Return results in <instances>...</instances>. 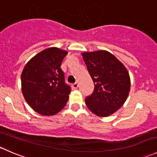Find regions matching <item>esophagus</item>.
<instances>
[{
  "mask_svg": "<svg viewBox=\"0 0 157 157\" xmlns=\"http://www.w3.org/2000/svg\"><path fill=\"white\" fill-rule=\"evenodd\" d=\"M78 86H79V84H78V82H76V83H73V85H72V87L74 88V89H77V87H78Z\"/></svg>",
  "mask_w": 157,
  "mask_h": 157,
  "instance_id": "obj_1",
  "label": "esophagus"
}]
</instances>
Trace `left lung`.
<instances>
[{
	"mask_svg": "<svg viewBox=\"0 0 157 157\" xmlns=\"http://www.w3.org/2000/svg\"><path fill=\"white\" fill-rule=\"evenodd\" d=\"M94 83V91L85 99L87 108L99 117H108L121 108L131 90L124 64L105 50L81 54Z\"/></svg>",
	"mask_w": 157,
	"mask_h": 157,
	"instance_id": "obj_1",
	"label": "left lung"
}]
</instances>
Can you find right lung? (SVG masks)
I'll return each mask as SVG.
<instances>
[{
    "instance_id": "obj_1",
    "label": "right lung",
    "mask_w": 157,
    "mask_h": 157,
    "mask_svg": "<svg viewBox=\"0 0 157 157\" xmlns=\"http://www.w3.org/2000/svg\"><path fill=\"white\" fill-rule=\"evenodd\" d=\"M67 52L56 47L31 58L21 74L22 93L29 106L42 115H55L65 106L71 87L64 83L61 64Z\"/></svg>"
}]
</instances>
